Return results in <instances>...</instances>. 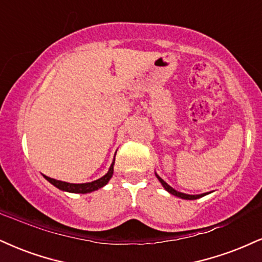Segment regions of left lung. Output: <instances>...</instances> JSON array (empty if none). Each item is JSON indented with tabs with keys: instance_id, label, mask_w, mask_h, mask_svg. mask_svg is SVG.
I'll return each mask as SVG.
<instances>
[{
	"instance_id": "1",
	"label": "left lung",
	"mask_w": 262,
	"mask_h": 262,
	"mask_svg": "<svg viewBox=\"0 0 262 262\" xmlns=\"http://www.w3.org/2000/svg\"><path fill=\"white\" fill-rule=\"evenodd\" d=\"M156 176L158 177V180L160 181V183L161 185H163V187L164 188H165L167 192L169 193H171V194L172 195H176V196H179V198H182V199H187V200H194V199H198V198H202V196H204V195H206V193H203V194H196V195H192V194H186V193H181V192H177L176 189H173L172 187L171 186H169L167 185V183L165 182V181H164L163 179H161V177H159L156 173Z\"/></svg>"
}]
</instances>
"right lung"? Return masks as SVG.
Returning <instances> with one entry per match:
<instances>
[{"instance_id": "1", "label": "right lung", "mask_w": 262, "mask_h": 262, "mask_svg": "<svg viewBox=\"0 0 262 262\" xmlns=\"http://www.w3.org/2000/svg\"><path fill=\"white\" fill-rule=\"evenodd\" d=\"M114 163H115V157L114 160H113L111 167H109L108 172L105 173L104 176L101 177V179L92 181V182L87 183H69V182H63V181H58L54 179H51V177L45 176L48 182L52 183L53 186H56L57 188L64 190V192H70V193H81V194H85V193H91L93 190H97L102 187H104L106 183L109 182V180L112 179L113 172H114Z\"/></svg>"}]
</instances>
